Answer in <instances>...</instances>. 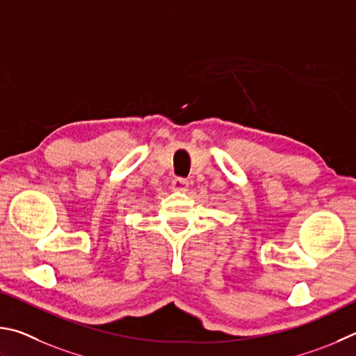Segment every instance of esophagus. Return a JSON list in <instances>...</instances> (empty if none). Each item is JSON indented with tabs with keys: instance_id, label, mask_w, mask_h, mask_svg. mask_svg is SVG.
Segmentation results:
<instances>
[{
	"instance_id": "1",
	"label": "esophagus",
	"mask_w": 356,
	"mask_h": 356,
	"mask_svg": "<svg viewBox=\"0 0 356 356\" xmlns=\"http://www.w3.org/2000/svg\"><path fill=\"white\" fill-rule=\"evenodd\" d=\"M170 188L172 191H177V192H186L189 189V181L186 178H175Z\"/></svg>"
}]
</instances>
